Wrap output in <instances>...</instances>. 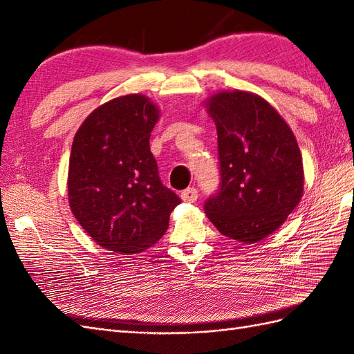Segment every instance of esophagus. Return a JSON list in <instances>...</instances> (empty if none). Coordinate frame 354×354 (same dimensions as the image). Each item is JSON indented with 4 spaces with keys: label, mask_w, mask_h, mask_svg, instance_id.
Returning <instances> with one entry per match:
<instances>
[{
    "label": "esophagus",
    "mask_w": 354,
    "mask_h": 354,
    "mask_svg": "<svg viewBox=\"0 0 354 354\" xmlns=\"http://www.w3.org/2000/svg\"><path fill=\"white\" fill-rule=\"evenodd\" d=\"M180 196L185 202H195L198 199V190L195 187H187L186 190L181 192Z\"/></svg>",
    "instance_id": "1"
}]
</instances>
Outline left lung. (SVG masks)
I'll return each instance as SVG.
<instances>
[{"label": "left lung", "mask_w": 354, "mask_h": 354, "mask_svg": "<svg viewBox=\"0 0 354 354\" xmlns=\"http://www.w3.org/2000/svg\"><path fill=\"white\" fill-rule=\"evenodd\" d=\"M218 136L221 187L205 214L230 239L255 243L279 229L303 196L297 138L261 95L217 91L203 102Z\"/></svg>", "instance_id": "left-lung-1"}]
</instances>
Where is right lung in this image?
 <instances>
[{
    "label": "right lung",
    "mask_w": 354,
    "mask_h": 354,
    "mask_svg": "<svg viewBox=\"0 0 354 354\" xmlns=\"http://www.w3.org/2000/svg\"><path fill=\"white\" fill-rule=\"evenodd\" d=\"M159 108L145 94L94 109L73 137L68 171L71 211L88 236L118 254H138L168 229L180 198L160 183L149 138Z\"/></svg>",
    "instance_id": "add662e5"
}]
</instances>
